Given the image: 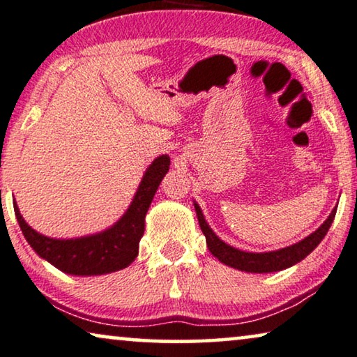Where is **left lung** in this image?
Listing matches in <instances>:
<instances>
[{"instance_id":"obj_1","label":"left lung","mask_w":357,"mask_h":357,"mask_svg":"<svg viewBox=\"0 0 357 357\" xmlns=\"http://www.w3.org/2000/svg\"><path fill=\"white\" fill-rule=\"evenodd\" d=\"M195 211L198 215V222L201 230L206 236V245H208L211 255L217 257L222 264L238 268L241 272H251V273H268V272H278L283 268H288L294 264H298L299 261H303L304 257L316 250L317 245L324 240V236L327 235V231L332 225L337 214V208H333L332 213L327 217V220L319 227L316 231H312L311 235L303 238L301 241L294 243L291 246L282 248L277 251H267V252H248L241 251L238 248H234L227 245L225 241H222L217 236L213 229H211L208 222H206L203 211H201L199 204L195 201Z\"/></svg>"}]
</instances>
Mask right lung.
<instances>
[{"instance_id": "add662e5", "label": "right lung", "mask_w": 357, "mask_h": 357, "mask_svg": "<svg viewBox=\"0 0 357 357\" xmlns=\"http://www.w3.org/2000/svg\"><path fill=\"white\" fill-rule=\"evenodd\" d=\"M169 166L167 154L158 156L149 164L130 206L109 229L79 238H51L38 234L24 220L14 199V213L20 230L41 259L69 275L90 277L122 271L138 256V246L144 234V217L159 183L169 172Z\"/></svg>"}]
</instances>
